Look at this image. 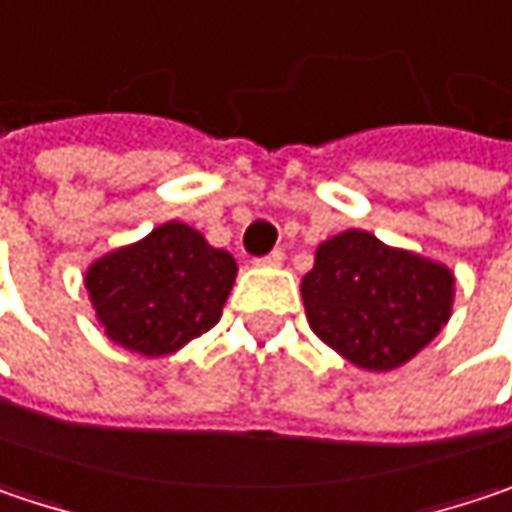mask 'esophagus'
I'll list each match as a JSON object with an SVG mask.
<instances>
[{"label":"esophagus","instance_id":"34e87169","mask_svg":"<svg viewBox=\"0 0 512 512\" xmlns=\"http://www.w3.org/2000/svg\"><path fill=\"white\" fill-rule=\"evenodd\" d=\"M282 259H285V253H282V250H271L268 256L256 259V265H262V268H276V265H282Z\"/></svg>","mask_w":512,"mask_h":512}]
</instances>
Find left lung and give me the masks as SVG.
<instances>
[{"instance_id":"8db88e82","label":"left lung","mask_w":512,"mask_h":512,"mask_svg":"<svg viewBox=\"0 0 512 512\" xmlns=\"http://www.w3.org/2000/svg\"><path fill=\"white\" fill-rule=\"evenodd\" d=\"M455 276L417 253L347 230L317 247L303 276L311 332L364 370L414 358L452 314Z\"/></svg>"}]
</instances>
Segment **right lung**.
<instances>
[{
    "label": "right lung",
    "mask_w": 512,
    "mask_h": 512,
    "mask_svg": "<svg viewBox=\"0 0 512 512\" xmlns=\"http://www.w3.org/2000/svg\"><path fill=\"white\" fill-rule=\"evenodd\" d=\"M236 259L168 221L87 271V291L113 344L148 358L209 332L236 282Z\"/></svg>",
    "instance_id": "obj_1"
}]
</instances>
